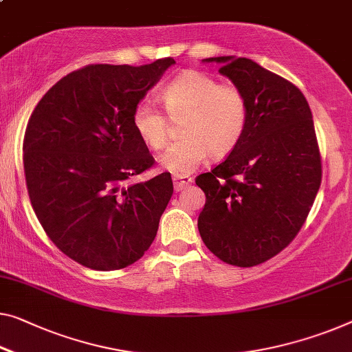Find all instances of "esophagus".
Instances as JSON below:
<instances>
[{
	"mask_svg": "<svg viewBox=\"0 0 352 352\" xmlns=\"http://www.w3.org/2000/svg\"><path fill=\"white\" fill-rule=\"evenodd\" d=\"M172 180H174L175 191H182V190H185V188L190 186V183L192 182V178H190V177H178V175H174V178H172Z\"/></svg>",
	"mask_w": 352,
	"mask_h": 352,
	"instance_id": "obj_1",
	"label": "esophagus"
}]
</instances>
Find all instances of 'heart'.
I'll return each mask as SVG.
<instances>
[{
	"label": "heart",
	"mask_w": 352,
	"mask_h": 352,
	"mask_svg": "<svg viewBox=\"0 0 352 352\" xmlns=\"http://www.w3.org/2000/svg\"><path fill=\"white\" fill-rule=\"evenodd\" d=\"M161 98L174 120L185 117L180 142L160 156V164L170 174L186 177L208 155L221 160L232 153L248 124V101L243 91L230 83H219L204 71L188 69L162 88ZM135 133L151 148L160 150L169 140V120L150 99L134 109Z\"/></svg>",
	"instance_id": "b5f03b06"
}]
</instances>
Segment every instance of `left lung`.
<instances>
[{"label": "left lung", "mask_w": 352, "mask_h": 352, "mask_svg": "<svg viewBox=\"0 0 352 352\" xmlns=\"http://www.w3.org/2000/svg\"><path fill=\"white\" fill-rule=\"evenodd\" d=\"M219 74L248 101L240 144L196 185L206 192L199 234L223 262L253 267L289 245L321 186V155L310 106L296 85L258 63L214 56Z\"/></svg>", "instance_id": "1"}]
</instances>
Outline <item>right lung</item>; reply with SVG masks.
I'll use <instances>...</instances> for the list:
<instances>
[{"label": "right lung", "mask_w": 352, "mask_h": 352, "mask_svg": "<svg viewBox=\"0 0 352 352\" xmlns=\"http://www.w3.org/2000/svg\"><path fill=\"white\" fill-rule=\"evenodd\" d=\"M172 65L82 67L42 96L26 126L23 167L36 217L63 253L93 270L142 258L174 192L169 172L134 182L155 160L133 124L135 106Z\"/></svg>", "instance_id": "add662e5"}]
</instances>
